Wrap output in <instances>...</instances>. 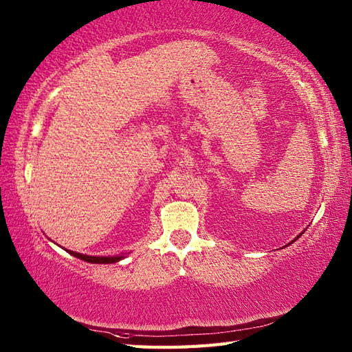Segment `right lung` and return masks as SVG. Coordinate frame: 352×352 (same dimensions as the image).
<instances>
[{
  "instance_id": "add662e5",
  "label": "right lung",
  "mask_w": 352,
  "mask_h": 352,
  "mask_svg": "<svg viewBox=\"0 0 352 352\" xmlns=\"http://www.w3.org/2000/svg\"><path fill=\"white\" fill-rule=\"evenodd\" d=\"M69 254H72L74 257H78L81 260H86L89 263H115V261L121 260L122 257H94V256H85V254H78L69 251Z\"/></svg>"
}]
</instances>
